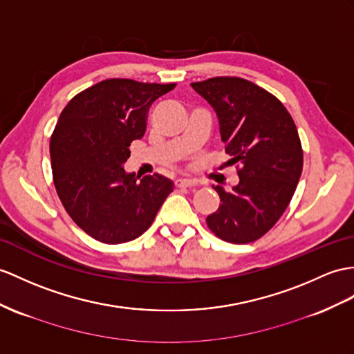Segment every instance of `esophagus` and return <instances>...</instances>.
I'll return each instance as SVG.
<instances>
[{
	"instance_id": "1",
	"label": "esophagus",
	"mask_w": 354,
	"mask_h": 354,
	"mask_svg": "<svg viewBox=\"0 0 354 354\" xmlns=\"http://www.w3.org/2000/svg\"><path fill=\"white\" fill-rule=\"evenodd\" d=\"M176 186L177 187H194V186H196V183L194 182V180L178 178V180H176Z\"/></svg>"
}]
</instances>
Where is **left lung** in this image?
<instances>
[{
    "label": "left lung",
    "mask_w": 354,
    "mask_h": 354,
    "mask_svg": "<svg viewBox=\"0 0 354 354\" xmlns=\"http://www.w3.org/2000/svg\"><path fill=\"white\" fill-rule=\"evenodd\" d=\"M216 111L230 165L240 182L219 194V209L205 222L214 236L245 245L263 237L286 212L304 168L297 127L282 102L237 76L192 82Z\"/></svg>",
    "instance_id": "8db88e82"
}]
</instances>
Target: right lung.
Wrapping results in <instances>:
<instances>
[{
  "mask_svg": "<svg viewBox=\"0 0 354 354\" xmlns=\"http://www.w3.org/2000/svg\"><path fill=\"white\" fill-rule=\"evenodd\" d=\"M174 87L112 77L77 93L58 118L49 144L55 191L76 225L102 243L144 234L172 192L167 177L138 180L123 165L151 103Z\"/></svg>",
  "mask_w": 354,
  "mask_h": 354,
  "instance_id": "add662e5",
  "label": "right lung"
}]
</instances>
